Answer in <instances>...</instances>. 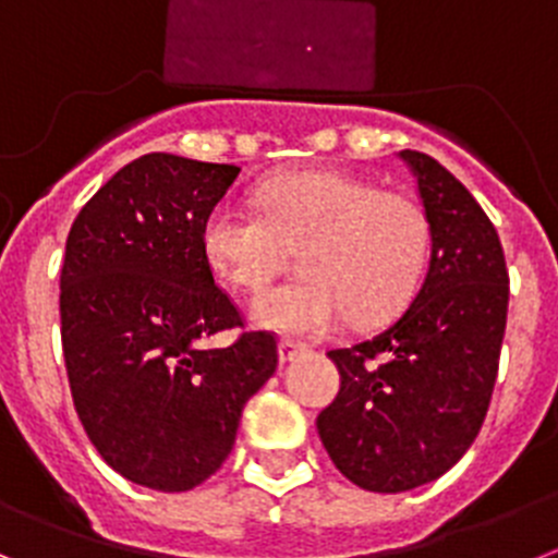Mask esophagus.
Wrapping results in <instances>:
<instances>
[{
  "label": "esophagus",
  "instance_id": "obj_1",
  "mask_svg": "<svg viewBox=\"0 0 558 558\" xmlns=\"http://www.w3.org/2000/svg\"><path fill=\"white\" fill-rule=\"evenodd\" d=\"M300 353H305V348L300 341H291V339H280L278 344V355H280V364H289V361L298 359Z\"/></svg>",
  "mask_w": 558,
  "mask_h": 558
}]
</instances>
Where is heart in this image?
Returning <instances> with one entry per match:
<instances>
[{
  "label": "heart",
  "instance_id": "obj_1",
  "mask_svg": "<svg viewBox=\"0 0 558 558\" xmlns=\"http://www.w3.org/2000/svg\"><path fill=\"white\" fill-rule=\"evenodd\" d=\"M258 210L225 199L203 222L205 264L222 283L258 291L286 247H300L305 278L275 286L250 305L258 328L325 336L350 314L375 323L395 314L423 278L428 222L414 199L378 192L339 169H298L255 192Z\"/></svg>",
  "mask_w": 558,
  "mask_h": 558
}]
</instances>
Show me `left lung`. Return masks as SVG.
I'll return each mask as SVG.
<instances>
[{
  "label": "left lung",
  "instance_id": "8db88e82",
  "mask_svg": "<svg viewBox=\"0 0 558 558\" xmlns=\"http://www.w3.org/2000/svg\"><path fill=\"white\" fill-rule=\"evenodd\" d=\"M400 158L425 208L428 272L389 328L330 350L341 386L316 416L339 473L369 492L423 486L466 453L489 409L509 308L504 247L484 208L430 155Z\"/></svg>",
  "mask_w": 558,
  "mask_h": 558
}]
</instances>
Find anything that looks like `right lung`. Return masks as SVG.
<instances>
[{"mask_svg": "<svg viewBox=\"0 0 558 558\" xmlns=\"http://www.w3.org/2000/svg\"><path fill=\"white\" fill-rule=\"evenodd\" d=\"M242 169L149 153L74 219L60 269V339L80 423L119 475L185 492L217 473L239 420L278 366L267 330L242 328L203 255V222Z\"/></svg>", "mask_w": 558, "mask_h": 558, "instance_id": "right-lung-1", "label": "right lung"}]
</instances>
